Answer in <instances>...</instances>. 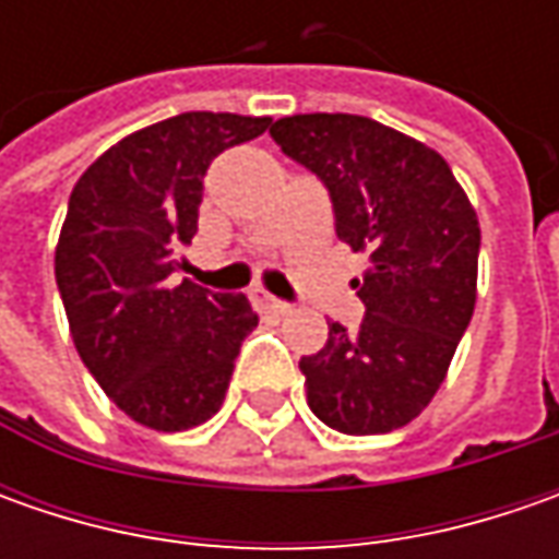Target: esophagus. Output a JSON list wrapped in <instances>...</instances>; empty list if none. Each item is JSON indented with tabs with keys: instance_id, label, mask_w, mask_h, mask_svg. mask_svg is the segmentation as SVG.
<instances>
[{
	"instance_id": "1",
	"label": "esophagus",
	"mask_w": 559,
	"mask_h": 559,
	"mask_svg": "<svg viewBox=\"0 0 559 559\" xmlns=\"http://www.w3.org/2000/svg\"><path fill=\"white\" fill-rule=\"evenodd\" d=\"M261 308L270 313H289V305L280 301V298H273V295H261Z\"/></svg>"
}]
</instances>
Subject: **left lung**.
Returning a JSON list of instances; mask_svg holds the SVG:
<instances>
[{"label": "left lung", "instance_id": "left-lung-1", "mask_svg": "<svg viewBox=\"0 0 559 559\" xmlns=\"http://www.w3.org/2000/svg\"><path fill=\"white\" fill-rule=\"evenodd\" d=\"M270 136L326 186L335 236L370 251L352 283L360 326L333 323L298 360L308 404L345 436L401 429L439 392L476 308V211L439 152L379 120L292 115Z\"/></svg>", "mask_w": 559, "mask_h": 559}]
</instances>
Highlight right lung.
Segmentation results:
<instances>
[{
	"label": "right lung",
	"mask_w": 559,
	"mask_h": 559,
	"mask_svg": "<svg viewBox=\"0 0 559 559\" xmlns=\"http://www.w3.org/2000/svg\"><path fill=\"white\" fill-rule=\"evenodd\" d=\"M270 118L186 111L123 136L76 180L55 248V283L76 355L130 419L183 432L224 404L258 326L242 292L174 283L199 229L204 174Z\"/></svg>",
	"instance_id": "right-lung-1"
}]
</instances>
